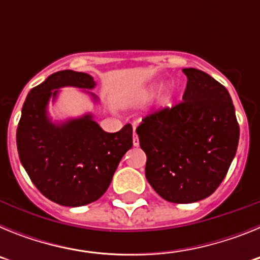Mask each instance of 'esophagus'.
<instances>
[{"mask_svg":"<svg viewBox=\"0 0 260 260\" xmlns=\"http://www.w3.org/2000/svg\"><path fill=\"white\" fill-rule=\"evenodd\" d=\"M133 144H134V147L139 146V139H138V135H137V132H135V128H134V134H133Z\"/></svg>","mask_w":260,"mask_h":260,"instance_id":"obj_1","label":"esophagus"}]
</instances>
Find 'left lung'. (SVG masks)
<instances>
[{
  "label": "left lung",
  "instance_id": "obj_1",
  "mask_svg": "<svg viewBox=\"0 0 260 260\" xmlns=\"http://www.w3.org/2000/svg\"><path fill=\"white\" fill-rule=\"evenodd\" d=\"M182 71L183 102L146 117L137 134L153 190L172 203H194L210 197L226 176L240 126L228 89L198 69Z\"/></svg>",
  "mask_w": 260,
  "mask_h": 260
}]
</instances>
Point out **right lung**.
Instances as JSON below:
<instances>
[{
  "label": "right lung",
  "instance_id": "add662e5",
  "mask_svg": "<svg viewBox=\"0 0 260 260\" xmlns=\"http://www.w3.org/2000/svg\"><path fill=\"white\" fill-rule=\"evenodd\" d=\"M75 87L95 104L89 89L96 82L86 73L57 71L27 95L17 128L20 162L34 185L49 201L79 207L98 201L108 190L121 158L133 147V127L107 133L87 112L79 117L54 119L49 103L57 102L61 88Z\"/></svg>",
  "mask_w": 260,
  "mask_h": 260
}]
</instances>
